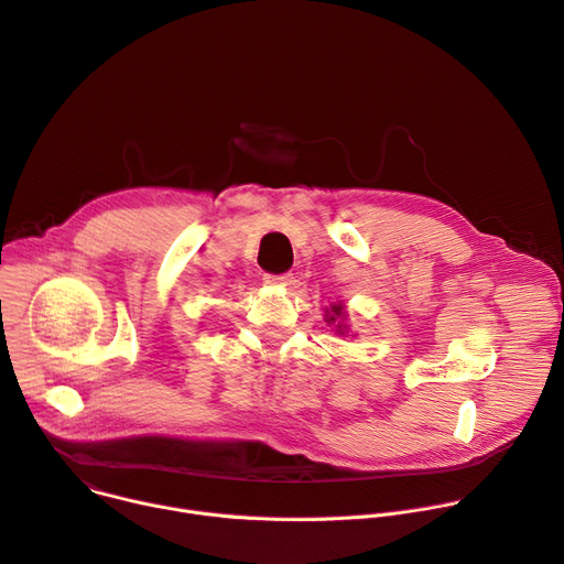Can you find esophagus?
Instances as JSON below:
<instances>
[{
  "label": "esophagus",
  "mask_w": 564,
  "mask_h": 564,
  "mask_svg": "<svg viewBox=\"0 0 564 564\" xmlns=\"http://www.w3.org/2000/svg\"><path fill=\"white\" fill-rule=\"evenodd\" d=\"M265 283L268 285H279V288H288L294 283V276L288 272V274H268L265 276Z\"/></svg>",
  "instance_id": "obj_1"
}]
</instances>
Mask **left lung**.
<instances>
[{
  "label": "left lung",
  "mask_w": 564,
  "mask_h": 564,
  "mask_svg": "<svg viewBox=\"0 0 564 564\" xmlns=\"http://www.w3.org/2000/svg\"><path fill=\"white\" fill-rule=\"evenodd\" d=\"M339 319H344V305H341V303H335L333 308L328 311V315H326V322L333 324V322H339ZM341 330H344V326L337 324V333H341Z\"/></svg>",
  "instance_id": "left-lung-1"
}]
</instances>
